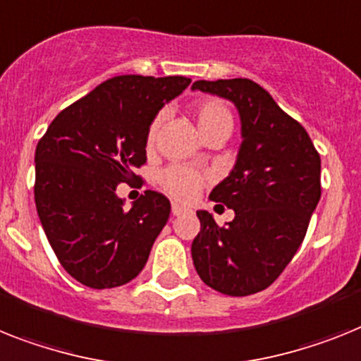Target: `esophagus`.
Wrapping results in <instances>:
<instances>
[{"label": "esophagus", "instance_id": "obj_1", "mask_svg": "<svg viewBox=\"0 0 361 361\" xmlns=\"http://www.w3.org/2000/svg\"><path fill=\"white\" fill-rule=\"evenodd\" d=\"M185 211H187L185 207H181V205L178 204H172V214H174V216H180V214H183Z\"/></svg>", "mask_w": 361, "mask_h": 361}]
</instances>
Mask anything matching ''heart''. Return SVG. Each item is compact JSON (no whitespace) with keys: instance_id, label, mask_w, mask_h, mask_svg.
<instances>
[{"instance_id":"obj_1","label":"heart","mask_w":361,"mask_h":361,"mask_svg":"<svg viewBox=\"0 0 361 361\" xmlns=\"http://www.w3.org/2000/svg\"><path fill=\"white\" fill-rule=\"evenodd\" d=\"M195 117L202 135H205L214 128H220V126H231L233 124L231 111L227 110V106L224 102L216 101V99H207V101L200 102L196 106ZM157 128H159V117H156L150 124V128H148V147H152L154 141H156ZM204 174H200L198 171L180 165L169 166L159 176V183H161L163 189L172 198L180 200V202H190L192 198H196L200 187L204 185Z\"/></svg>"}]
</instances>
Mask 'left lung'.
Segmentation results:
<instances>
[{
	"mask_svg": "<svg viewBox=\"0 0 361 361\" xmlns=\"http://www.w3.org/2000/svg\"><path fill=\"white\" fill-rule=\"evenodd\" d=\"M192 90L231 101L242 124L237 163L209 195L235 218L218 226L196 211L192 262L207 286L244 298L268 288L301 246L321 198V157L307 130L250 78L196 80Z\"/></svg>",
	"mask_w": 361,
	"mask_h": 361,
	"instance_id": "1",
	"label": "left lung"
}]
</instances>
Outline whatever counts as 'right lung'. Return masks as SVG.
<instances>
[{
  "label": "right lung",
  "mask_w": 361,
  "mask_h": 361,
  "mask_svg": "<svg viewBox=\"0 0 361 361\" xmlns=\"http://www.w3.org/2000/svg\"><path fill=\"white\" fill-rule=\"evenodd\" d=\"M190 84L185 77L121 75L60 111L38 141L35 202L63 269L90 288L130 283L147 264L171 202L145 190L132 207L119 183L141 181L147 134L157 111Z\"/></svg>",
  "instance_id": "right-lung-1"
}]
</instances>
